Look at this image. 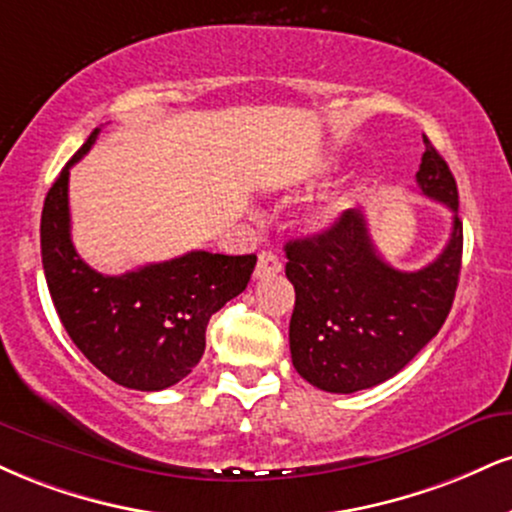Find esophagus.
<instances>
[{
	"instance_id": "34e87169",
	"label": "esophagus",
	"mask_w": 512,
	"mask_h": 512,
	"mask_svg": "<svg viewBox=\"0 0 512 512\" xmlns=\"http://www.w3.org/2000/svg\"><path fill=\"white\" fill-rule=\"evenodd\" d=\"M281 269H283V264L279 260V255H274V252L264 250V252H260V260H257L255 279H267V276L279 274Z\"/></svg>"
}]
</instances>
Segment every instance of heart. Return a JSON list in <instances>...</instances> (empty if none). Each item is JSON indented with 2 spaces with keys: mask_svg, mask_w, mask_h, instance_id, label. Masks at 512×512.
<instances>
[{
  "mask_svg": "<svg viewBox=\"0 0 512 512\" xmlns=\"http://www.w3.org/2000/svg\"><path fill=\"white\" fill-rule=\"evenodd\" d=\"M346 207H348L346 195L324 197V200H319L317 205L307 212V226H310L312 231L329 229V226L334 224V221L341 217L343 212H346Z\"/></svg>",
  "mask_w": 512,
  "mask_h": 512,
  "instance_id": "b5f03b06",
  "label": "heart"
}]
</instances>
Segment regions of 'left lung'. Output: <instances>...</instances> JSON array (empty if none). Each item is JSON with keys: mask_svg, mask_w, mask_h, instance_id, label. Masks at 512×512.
<instances>
[{"mask_svg": "<svg viewBox=\"0 0 512 512\" xmlns=\"http://www.w3.org/2000/svg\"><path fill=\"white\" fill-rule=\"evenodd\" d=\"M424 147L417 186L453 212L451 238L432 264L417 272L391 267L374 248L360 209L283 248L295 288L288 329L293 367L317 389L355 393L391 379L439 334L451 312L463 262L458 186L427 138Z\"/></svg>", "mask_w": 512, "mask_h": 512, "instance_id": "1", "label": "left lung"}]
</instances>
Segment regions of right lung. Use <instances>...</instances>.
<instances>
[{"label":"right lung","mask_w":512,"mask_h":512,"mask_svg":"<svg viewBox=\"0 0 512 512\" xmlns=\"http://www.w3.org/2000/svg\"><path fill=\"white\" fill-rule=\"evenodd\" d=\"M100 128L61 169L40 221L42 267L52 303L80 353L116 384L162 391L205 353L209 317L245 291L257 255L193 250L121 276L95 272L71 243L69 171Z\"/></svg>","instance_id":"add662e5"}]
</instances>
